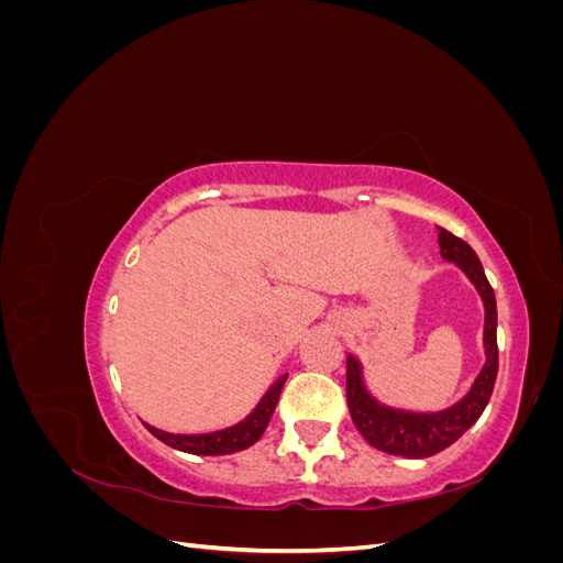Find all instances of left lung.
I'll list each match as a JSON object with an SVG mask.
<instances>
[{
    "label": "left lung",
    "instance_id": "left-lung-1",
    "mask_svg": "<svg viewBox=\"0 0 563 563\" xmlns=\"http://www.w3.org/2000/svg\"><path fill=\"white\" fill-rule=\"evenodd\" d=\"M441 258L455 263L476 288L484 302V352L486 362L467 395L444 411L420 413L387 406L371 395L364 383V366L347 354V406L354 428L373 449L401 457H430L449 449L479 420L490 399L498 376V310L496 294L484 275V267L467 242L439 228Z\"/></svg>",
    "mask_w": 563,
    "mask_h": 563
}]
</instances>
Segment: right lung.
Returning <instances> with one entry per match:
<instances>
[{"label":"right lung","instance_id":"right-lung-1","mask_svg":"<svg viewBox=\"0 0 563 563\" xmlns=\"http://www.w3.org/2000/svg\"><path fill=\"white\" fill-rule=\"evenodd\" d=\"M286 378H288V373L279 376L275 383L269 385V389L261 397V401L255 404L253 411L244 420L230 424V428H225V430L203 432V434H174V432H164V430L152 428V424H147V422H143V424L150 430V434H155L159 441H164L166 446L178 449L183 453L228 455V453L244 451L263 437L272 413H275V406L279 401Z\"/></svg>","mask_w":563,"mask_h":563}]
</instances>
